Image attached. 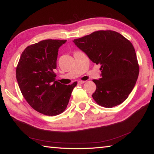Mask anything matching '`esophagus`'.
<instances>
[{
  "label": "esophagus",
  "mask_w": 154,
  "mask_h": 154,
  "mask_svg": "<svg viewBox=\"0 0 154 154\" xmlns=\"http://www.w3.org/2000/svg\"><path fill=\"white\" fill-rule=\"evenodd\" d=\"M85 82V81H79V82H78V83H79V84H83V83H84Z\"/></svg>",
  "instance_id": "1"
}]
</instances>
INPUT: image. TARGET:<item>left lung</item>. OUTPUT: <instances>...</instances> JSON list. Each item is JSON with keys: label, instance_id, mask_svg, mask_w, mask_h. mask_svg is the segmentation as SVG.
Segmentation results:
<instances>
[{"label": "left lung", "instance_id": "8db88e82", "mask_svg": "<svg viewBox=\"0 0 154 154\" xmlns=\"http://www.w3.org/2000/svg\"><path fill=\"white\" fill-rule=\"evenodd\" d=\"M74 43L93 62L101 65V78L94 79L96 90L92 97L106 108L120 105L132 92L139 73L132 44L113 30H98L76 38Z\"/></svg>", "mask_w": 154, "mask_h": 154}]
</instances>
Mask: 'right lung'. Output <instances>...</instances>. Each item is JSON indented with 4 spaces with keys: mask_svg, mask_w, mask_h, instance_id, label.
<instances>
[{
    "mask_svg": "<svg viewBox=\"0 0 154 154\" xmlns=\"http://www.w3.org/2000/svg\"><path fill=\"white\" fill-rule=\"evenodd\" d=\"M66 40L48 39L28 46L16 68V79L23 96L32 107L49 116L66 109L77 82L62 84L56 81L53 70L60 47Z\"/></svg>",
    "mask_w": 154,
    "mask_h": 154,
    "instance_id": "right-lung-1",
    "label": "right lung"
}]
</instances>
